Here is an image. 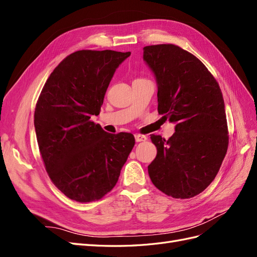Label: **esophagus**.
Wrapping results in <instances>:
<instances>
[{"mask_svg": "<svg viewBox=\"0 0 257 257\" xmlns=\"http://www.w3.org/2000/svg\"><path fill=\"white\" fill-rule=\"evenodd\" d=\"M135 141L136 143H141V142H146L147 137L145 135H141V134H135Z\"/></svg>", "mask_w": 257, "mask_h": 257, "instance_id": "1", "label": "esophagus"}]
</instances>
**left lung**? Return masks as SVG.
Listing matches in <instances>:
<instances>
[{
  "instance_id": "8db88e82",
  "label": "left lung",
  "mask_w": 257,
  "mask_h": 257,
  "mask_svg": "<svg viewBox=\"0 0 257 257\" xmlns=\"http://www.w3.org/2000/svg\"><path fill=\"white\" fill-rule=\"evenodd\" d=\"M158 84V110L176 124L168 141L151 135L152 183L174 198H191L213 181L227 152L228 131L219 83L195 56L173 44L144 47Z\"/></svg>"
}]
</instances>
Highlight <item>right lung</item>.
I'll list each match as a JSON object with an SVG mask.
<instances>
[{
  "label": "right lung",
  "mask_w": 257,
  "mask_h": 257,
  "mask_svg": "<svg viewBox=\"0 0 257 257\" xmlns=\"http://www.w3.org/2000/svg\"><path fill=\"white\" fill-rule=\"evenodd\" d=\"M131 52L79 50L46 81L34 112L38 148L53 184L89 203L110 192L135 145L130 133L109 134L91 121L103 105L115 69Z\"/></svg>",
  "instance_id": "1"
}]
</instances>
